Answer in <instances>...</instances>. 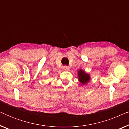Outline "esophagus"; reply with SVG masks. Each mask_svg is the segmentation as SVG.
Returning a JSON list of instances; mask_svg holds the SVG:
<instances>
[{"instance_id":"1","label":"esophagus","mask_w":129,"mask_h":129,"mask_svg":"<svg viewBox=\"0 0 129 129\" xmlns=\"http://www.w3.org/2000/svg\"><path fill=\"white\" fill-rule=\"evenodd\" d=\"M63 69H64L65 70H69L70 69V68L68 66H63Z\"/></svg>"}]
</instances>
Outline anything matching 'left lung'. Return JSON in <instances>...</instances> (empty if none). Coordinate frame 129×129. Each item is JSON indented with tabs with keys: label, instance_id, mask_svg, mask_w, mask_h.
Segmentation results:
<instances>
[{
	"label": "left lung",
	"instance_id": "obj_1",
	"mask_svg": "<svg viewBox=\"0 0 129 129\" xmlns=\"http://www.w3.org/2000/svg\"><path fill=\"white\" fill-rule=\"evenodd\" d=\"M78 76L79 80L82 83V84L87 83L90 80V77L89 74L86 73V72L82 69L79 70L78 71Z\"/></svg>",
	"mask_w": 129,
	"mask_h": 129
}]
</instances>
